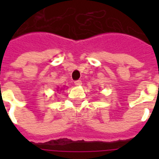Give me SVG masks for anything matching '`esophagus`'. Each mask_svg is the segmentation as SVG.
Here are the masks:
<instances>
[{
	"label": "esophagus",
	"instance_id": "obj_1",
	"mask_svg": "<svg viewBox=\"0 0 159 159\" xmlns=\"http://www.w3.org/2000/svg\"><path fill=\"white\" fill-rule=\"evenodd\" d=\"M74 83H75L76 86H80V85H82V81L81 80H76Z\"/></svg>",
	"mask_w": 159,
	"mask_h": 159
}]
</instances>
